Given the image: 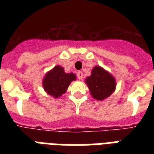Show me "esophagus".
Segmentation results:
<instances>
[{"mask_svg":"<svg viewBox=\"0 0 154 154\" xmlns=\"http://www.w3.org/2000/svg\"><path fill=\"white\" fill-rule=\"evenodd\" d=\"M77 77H78V79L82 80V78H83V73H82V71H78V72H77Z\"/></svg>","mask_w":154,"mask_h":154,"instance_id":"obj_1","label":"esophagus"}]
</instances>
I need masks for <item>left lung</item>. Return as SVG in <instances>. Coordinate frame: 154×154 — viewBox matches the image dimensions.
<instances>
[{"label":"left lung","instance_id":"1","mask_svg":"<svg viewBox=\"0 0 154 154\" xmlns=\"http://www.w3.org/2000/svg\"><path fill=\"white\" fill-rule=\"evenodd\" d=\"M85 82L91 96L97 101H103L109 97L115 91L117 85L115 77L99 65L93 68L91 75L85 78Z\"/></svg>","mask_w":154,"mask_h":154}]
</instances>
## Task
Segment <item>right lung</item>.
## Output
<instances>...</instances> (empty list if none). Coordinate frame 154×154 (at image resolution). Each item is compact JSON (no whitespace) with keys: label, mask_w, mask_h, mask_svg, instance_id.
I'll return each instance as SVG.
<instances>
[{"label":"right lung","mask_w":154,"mask_h":154,"mask_svg":"<svg viewBox=\"0 0 154 154\" xmlns=\"http://www.w3.org/2000/svg\"><path fill=\"white\" fill-rule=\"evenodd\" d=\"M76 79L77 77L74 73H66L61 66L56 65L45 73L42 80V85L47 94L58 98L66 93L70 83Z\"/></svg>","instance_id":"obj_1"}]
</instances>
